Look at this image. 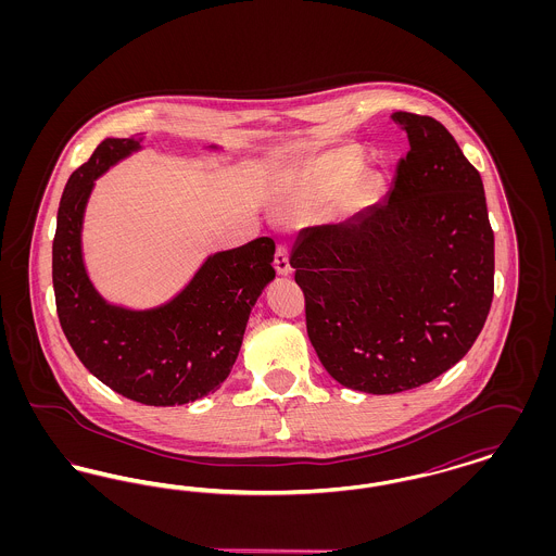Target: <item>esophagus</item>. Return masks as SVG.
I'll use <instances>...</instances> for the list:
<instances>
[{"instance_id":"esophagus-1","label":"esophagus","mask_w":556,"mask_h":556,"mask_svg":"<svg viewBox=\"0 0 556 556\" xmlns=\"http://www.w3.org/2000/svg\"><path fill=\"white\" fill-rule=\"evenodd\" d=\"M275 268L279 275H290V250H288V243H277V252H275Z\"/></svg>"}]
</instances>
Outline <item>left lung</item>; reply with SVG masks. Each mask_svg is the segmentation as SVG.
<instances>
[{"label": "left lung", "mask_w": 556, "mask_h": 556, "mask_svg": "<svg viewBox=\"0 0 556 556\" xmlns=\"http://www.w3.org/2000/svg\"><path fill=\"white\" fill-rule=\"evenodd\" d=\"M394 121L408 152L390 198L342 225L308 227L290 256L318 361L367 394L406 392L454 367L494 298V231L476 166L435 118Z\"/></svg>", "instance_id": "left-lung-1"}]
</instances>
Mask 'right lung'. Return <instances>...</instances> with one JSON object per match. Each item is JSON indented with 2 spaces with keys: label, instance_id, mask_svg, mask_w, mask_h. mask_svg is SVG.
<instances>
[{
  "label": "right lung",
  "instance_id": "obj_1",
  "mask_svg": "<svg viewBox=\"0 0 556 556\" xmlns=\"http://www.w3.org/2000/svg\"><path fill=\"white\" fill-rule=\"evenodd\" d=\"M132 150V139L102 141L64 187L52 248L55 311L80 363L110 390L150 406L187 404L216 392L231 372L250 311L275 279V241L214 254L156 311L110 306L87 279L80 225L93 181Z\"/></svg>",
  "mask_w": 556,
  "mask_h": 556
}]
</instances>
